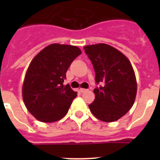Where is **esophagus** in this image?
Returning <instances> with one entry per match:
<instances>
[{"instance_id":"34e87169","label":"esophagus","mask_w":160,"mask_h":160,"mask_svg":"<svg viewBox=\"0 0 160 160\" xmlns=\"http://www.w3.org/2000/svg\"><path fill=\"white\" fill-rule=\"evenodd\" d=\"M80 90V92L81 93H84V92H87V89H83V88H80V90Z\"/></svg>"}]
</instances>
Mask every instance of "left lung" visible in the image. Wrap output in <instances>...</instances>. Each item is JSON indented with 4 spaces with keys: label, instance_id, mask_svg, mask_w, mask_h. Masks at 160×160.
<instances>
[{
    "label": "left lung",
    "instance_id": "8db88e82",
    "mask_svg": "<svg viewBox=\"0 0 160 160\" xmlns=\"http://www.w3.org/2000/svg\"><path fill=\"white\" fill-rule=\"evenodd\" d=\"M84 49L94 66L96 84H103L94 90L95 99L89 105L90 111L103 122H114L135 102L137 83L132 66L125 55L107 44L87 46Z\"/></svg>",
    "mask_w": 160,
    "mask_h": 160
}]
</instances>
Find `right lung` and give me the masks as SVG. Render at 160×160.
<instances>
[{"label":"right lung","mask_w":160,"mask_h":160,"mask_svg":"<svg viewBox=\"0 0 160 160\" xmlns=\"http://www.w3.org/2000/svg\"><path fill=\"white\" fill-rule=\"evenodd\" d=\"M81 53L77 46L51 44L32 60L24 80L22 96L28 111L38 120L56 122L67 114L77 92L63 82L68 68Z\"/></svg>","instance_id":"add662e5"}]
</instances>
